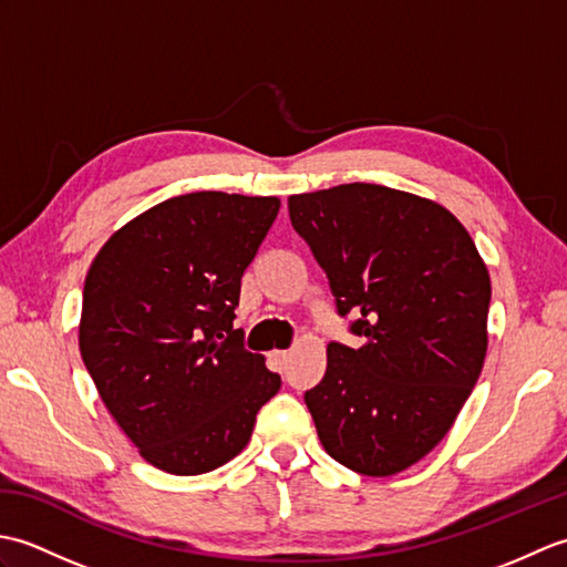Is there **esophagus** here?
I'll return each instance as SVG.
<instances>
[{"mask_svg": "<svg viewBox=\"0 0 567 567\" xmlns=\"http://www.w3.org/2000/svg\"><path fill=\"white\" fill-rule=\"evenodd\" d=\"M272 358H275L277 363H280V365H287V363H290L292 353H290V351H275V355H272Z\"/></svg>", "mask_w": 567, "mask_h": 567, "instance_id": "esophagus-1", "label": "esophagus"}]
</instances>
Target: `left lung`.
Listing matches in <instances>:
<instances>
[{
    "label": "left lung",
    "mask_w": 567,
    "mask_h": 567,
    "mask_svg": "<svg viewBox=\"0 0 567 567\" xmlns=\"http://www.w3.org/2000/svg\"><path fill=\"white\" fill-rule=\"evenodd\" d=\"M287 207L363 341H331L327 375L305 392L321 445L360 475L402 473L449 433L483 370L485 262L449 209L409 192L353 183Z\"/></svg>",
    "instance_id": "obj_1"
}]
</instances>
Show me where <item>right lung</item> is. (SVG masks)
I'll list each match as a JSON object with an SVG mask.
<instances>
[{
    "label": "right lung",
    "mask_w": 567,
    "mask_h": 567,
    "mask_svg": "<svg viewBox=\"0 0 567 567\" xmlns=\"http://www.w3.org/2000/svg\"><path fill=\"white\" fill-rule=\"evenodd\" d=\"M277 212V197L165 199L118 228L84 280V368L116 424L165 473L231 461L280 390L234 329L240 277Z\"/></svg>",
    "instance_id": "right-lung-1"
}]
</instances>
